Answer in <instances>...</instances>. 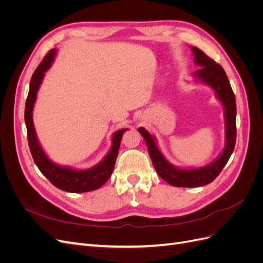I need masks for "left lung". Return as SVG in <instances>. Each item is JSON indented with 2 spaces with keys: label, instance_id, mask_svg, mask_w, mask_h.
<instances>
[{
  "label": "left lung",
  "instance_id": "8db88e82",
  "mask_svg": "<svg viewBox=\"0 0 263 263\" xmlns=\"http://www.w3.org/2000/svg\"><path fill=\"white\" fill-rule=\"evenodd\" d=\"M194 54V62L201 69L193 73L196 80L210 85L216 98L224 106L225 115V147L220 156L212 163L195 169H181L172 165L161 154L157 146L156 138L144 127L138 132L144 137L148 153L159 177L172 186L197 187L209 184L217 178L232 156L236 144V99L230 86L225 70L218 63L206 55L201 49L191 47Z\"/></svg>",
  "mask_w": 263,
  "mask_h": 263
}]
</instances>
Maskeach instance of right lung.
Masks as SVG:
<instances>
[{"mask_svg":"<svg viewBox=\"0 0 263 263\" xmlns=\"http://www.w3.org/2000/svg\"><path fill=\"white\" fill-rule=\"evenodd\" d=\"M55 53H57V50L51 49L46 54L44 60L39 63V66L35 70L29 83V92L25 104V124L27 128L28 146L38 169L55 187L70 193L90 192V191L101 187L109 179L116 162L122 137L124 133L128 129L123 128L113 134L112 147H110L108 154L93 168L77 170L70 168V166H63L54 163L47 157L37 139L33 123V109L39 86L43 82L45 72L50 68Z\"/></svg>","mask_w":263,"mask_h":263,"instance_id":"add662e5","label":"right lung"}]
</instances>
